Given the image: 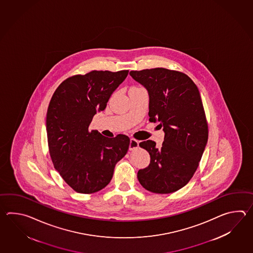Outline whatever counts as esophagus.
Here are the masks:
<instances>
[{
  "label": "esophagus",
  "mask_w": 253,
  "mask_h": 253,
  "mask_svg": "<svg viewBox=\"0 0 253 253\" xmlns=\"http://www.w3.org/2000/svg\"><path fill=\"white\" fill-rule=\"evenodd\" d=\"M138 146H139V142L137 140L134 139V138L130 139V144H129L130 150H134V149L138 148Z\"/></svg>",
  "instance_id": "34e87169"
}]
</instances>
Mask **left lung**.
<instances>
[{
	"mask_svg": "<svg viewBox=\"0 0 253 253\" xmlns=\"http://www.w3.org/2000/svg\"><path fill=\"white\" fill-rule=\"evenodd\" d=\"M149 96V121L165 132L161 146L146 140L140 147L149 166L137 172L141 185L156 194H171L188 183L208 141V125L198 87L184 73L156 68L130 71Z\"/></svg>",
	"mask_w": 253,
	"mask_h": 253,
	"instance_id": "left-lung-1",
	"label": "left lung"
}]
</instances>
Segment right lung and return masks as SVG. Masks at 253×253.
I'll return each mask as SVG.
<instances>
[{
  "label": "right lung",
  "instance_id": "1",
  "mask_svg": "<svg viewBox=\"0 0 253 253\" xmlns=\"http://www.w3.org/2000/svg\"><path fill=\"white\" fill-rule=\"evenodd\" d=\"M128 70H93L63 81L54 92L46 118L48 150L54 168L81 194L105 188L118 162L128 150L127 135L108 138L90 130L93 117L104 110Z\"/></svg>",
  "mask_w": 253,
  "mask_h": 253
}]
</instances>
